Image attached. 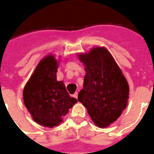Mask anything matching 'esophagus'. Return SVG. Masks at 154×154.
<instances>
[{"mask_svg":"<svg viewBox=\"0 0 154 154\" xmlns=\"http://www.w3.org/2000/svg\"><path fill=\"white\" fill-rule=\"evenodd\" d=\"M74 97H75V99H78V92H75L74 94Z\"/></svg>","mask_w":154,"mask_h":154,"instance_id":"esophagus-1","label":"esophagus"}]
</instances>
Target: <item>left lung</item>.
<instances>
[{
    "label": "left lung",
    "mask_w": 154,
    "mask_h": 154,
    "mask_svg": "<svg viewBox=\"0 0 154 154\" xmlns=\"http://www.w3.org/2000/svg\"><path fill=\"white\" fill-rule=\"evenodd\" d=\"M86 75L78 100L84 104L93 122L100 128L117 120L127 106L129 88L113 56L104 47L79 54Z\"/></svg>",
    "instance_id": "obj_1"
}]
</instances>
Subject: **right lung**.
<instances>
[{
  "instance_id": "1",
  "label": "right lung",
  "mask_w": 154,
  "mask_h": 154,
  "mask_svg": "<svg viewBox=\"0 0 154 154\" xmlns=\"http://www.w3.org/2000/svg\"><path fill=\"white\" fill-rule=\"evenodd\" d=\"M58 65L52 54L41 60L23 91L28 111L34 120L45 127L59 125L69 109L77 103L69 96L63 81H57Z\"/></svg>"
}]
</instances>
